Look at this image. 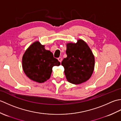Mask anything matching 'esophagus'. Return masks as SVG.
Instances as JSON below:
<instances>
[{
    "mask_svg": "<svg viewBox=\"0 0 121 121\" xmlns=\"http://www.w3.org/2000/svg\"><path fill=\"white\" fill-rule=\"evenodd\" d=\"M58 60H59V62H61V61H62V58H61V57H59V58H58Z\"/></svg>",
    "mask_w": 121,
    "mask_h": 121,
    "instance_id": "1",
    "label": "esophagus"
}]
</instances>
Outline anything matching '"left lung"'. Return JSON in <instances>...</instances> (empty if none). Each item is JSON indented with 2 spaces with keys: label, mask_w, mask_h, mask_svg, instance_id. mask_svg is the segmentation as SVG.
<instances>
[{
  "label": "left lung",
  "mask_w": 121,
  "mask_h": 121,
  "mask_svg": "<svg viewBox=\"0 0 121 121\" xmlns=\"http://www.w3.org/2000/svg\"><path fill=\"white\" fill-rule=\"evenodd\" d=\"M67 57L61 65L67 81L73 84L85 82L91 78L95 67V57L88 45L82 39L66 44Z\"/></svg>",
  "instance_id": "obj_1"
}]
</instances>
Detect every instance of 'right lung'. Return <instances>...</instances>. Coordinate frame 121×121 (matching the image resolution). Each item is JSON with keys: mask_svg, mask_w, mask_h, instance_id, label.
Masks as SVG:
<instances>
[{"mask_svg": "<svg viewBox=\"0 0 121 121\" xmlns=\"http://www.w3.org/2000/svg\"><path fill=\"white\" fill-rule=\"evenodd\" d=\"M60 62L53 57L52 53L45 49L37 41L25 51L22 58V67L26 75L31 80L42 83L50 78L53 66Z\"/></svg>", "mask_w": 121, "mask_h": 121, "instance_id": "add662e5", "label": "right lung"}]
</instances>
